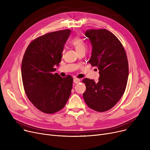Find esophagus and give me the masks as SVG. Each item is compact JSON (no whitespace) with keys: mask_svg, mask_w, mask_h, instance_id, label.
Returning <instances> with one entry per match:
<instances>
[{"mask_svg":"<svg viewBox=\"0 0 150 150\" xmlns=\"http://www.w3.org/2000/svg\"><path fill=\"white\" fill-rule=\"evenodd\" d=\"M80 80L78 79V78H75L74 79V83L75 84H78V83H80Z\"/></svg>","mask_w":150,"mask_h":150,"instance_id":"obj_1","label":"esophagus"}]
</instances>
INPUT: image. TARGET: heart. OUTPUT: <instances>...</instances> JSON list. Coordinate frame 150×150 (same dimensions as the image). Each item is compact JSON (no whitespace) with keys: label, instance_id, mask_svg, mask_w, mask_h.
Here are the masks:
<instances>
[{"label":"heart","instance_id":"heart-1","mask_svg":"<svg viewBox=\"0 0 150 150\" xmlns=\"http://www.w3.org/2000/svg\"><path fill=\"white\" fill-rule=\"evenodd\" d=\"M70 44L74 47V48L77 53L86 50V43L83 41V39H81L80 37H74L70 41Z\"/></svg>","mask_w":150,"mask_h":150}]
</instances>
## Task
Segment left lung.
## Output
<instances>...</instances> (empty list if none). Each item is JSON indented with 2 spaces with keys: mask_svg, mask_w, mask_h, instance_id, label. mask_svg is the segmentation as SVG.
<instances>
[{
  "mask_svg": "<svg viewBox=\"0 0 150 150\" xmlns=\"http://www.w3.org/2000/svg\"><path fill=\"white\" fill-rule=\"evenodd\" d=\"M85 36L92 47L89 62L98 67L100 76L98 82L84 78L82 81L86 89L83 98L90 108L105 112L116 105L127 87L129 74L127 54L119 39L106 29L88 30Z\"/></svg>",
  "mask_w": 150,
  "mask_h": 150,
  "instance_id": "1",
  "label": "left lung"
}]
</instances>
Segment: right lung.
I'll return each mask as SVG.
<instances>
[{
	"label": "right lung",
	"instance_id": "1",
	"mask_svg": "<svg viewBox=\"0 0 150 150\" xmlns=\"http://www.w3.org/2000/svg\"><path fill=\"white\" fill-rule=\"evenodd\" d=\"M70 30L54 31L35 39L27 48L21 74L26 95L39 111L57 112L64 107L72 89V76L61 77L54 72L59 66Z\"/></svg>",
	"mask_w": 150,
	"mask_h": 150
}]
</instances>
